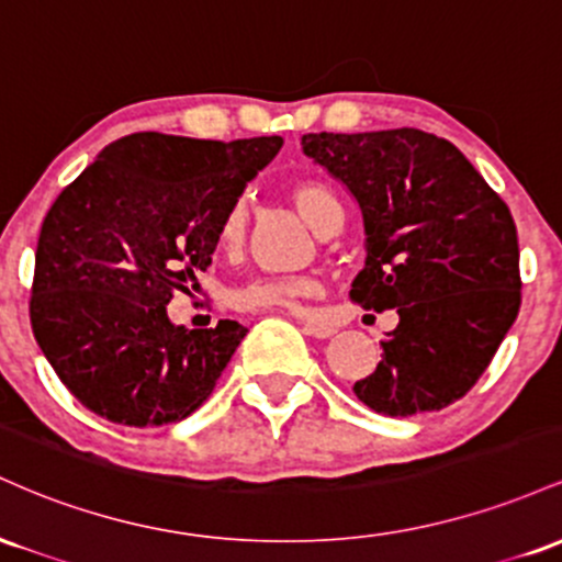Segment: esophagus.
<instances>
[{"instance_id":"esophagus-1","label":"esophagus","mask_w":562,"mask_h":562,"mask_svg":"<svg viewBox=\"0 0 562 562\" xmlns=\"http://www.w3.org/2000/svg\"><path fill=\"white\" fill-rule=\"evenodd\" d=\"M303 333L312 335V338H322V340H325V338H333V335L338 333V330H335L333 325H327V322L306 319V322H303Z\"/></svg>"}]
</instances>
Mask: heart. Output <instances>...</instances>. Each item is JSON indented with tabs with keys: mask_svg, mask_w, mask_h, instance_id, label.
<instances>
[{
	"mask_svg": "<svg viewBox=\"0 0 562 562\" xmlns=\"http://www.w3.org/2000/svg\"><path fill=\"white\" fill-rule=\"evenodd\" d=\"M290 200L295 211L312 224L314 229H327L335 218L344 216L340 200L327 184L317 179H301L290 184ZM245 237V205L235 203L218 224V243L224 248H237ZM317 293V282L306 277H285V280H256L237 293L243 308H280V312H299L301 303Z\"/></svg>",
	"mask_w": 562,
	"mask_h": 562,
	"instance_id": "obj_1",
	"label": "heart"
}]
</instances>
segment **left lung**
Masks as SVG:
<instances>
[{
    "instance_id": "1",
    "label": "left lung",
    "mask_w": 562,
    "mask_h": 562,
    "mask_svg": "<svg viewBox=\"0 0 562 562\" xmlns=\"http://www.w3.org/2000/svg\"><path fill=\"white\" fill-rule=\"evenodd\" d=\"M303 156L357 200L364 269L351 299L396 308L359 402L385 417L436 412L483 375L520 308L518 232L449 139L420 128L303 134Z\"/></svg>"
}]
</instances>
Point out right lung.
Masks as SVG:
<instances>
[{
	"instance_id": "right-lung-1",
	"label": "right lung",
	"mask_w": 562,
	"mask_h": 562,
	"mask_svg": "<svg viewBox=\"0 0 562 562\" xmlns=\"http://www.w3.org/2000/svg\"><path fill=\"white\" fill-rule=\"evenodd\" d=\"M280 147L128 134L57 195L36 245L31 327L87 409L147 428L211 396L248 330L235 319L187 330L166 306L209 269L224 214Z\"/></svg>"
}]
</instances>
